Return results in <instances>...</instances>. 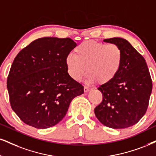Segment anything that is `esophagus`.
<instances>
[{
    "instance_id": "esophagus-1",
    "label": "esophagus",
    "mask_w": 156,
    "mask_h": 156,
    "mask_svg": "<svg viewBox=\"0 0 156 156\" xmlns=\"http://www.w3.org/2000/svg\"><path fill=\"white\" fill-rule=\"evenodd\" d=\"M84 93H87V92L90 91V88L87 87V86H84Z\"/></svg>"
}]
</instances>
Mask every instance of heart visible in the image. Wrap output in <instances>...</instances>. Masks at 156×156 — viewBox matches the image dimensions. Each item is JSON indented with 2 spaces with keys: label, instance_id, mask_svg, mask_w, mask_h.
I'll return each instance as SVG.
<instances>
[{
  "label": "heart",
  "instance_id": "heart-1",
  "mask_svg": "<svg viewBox=\"0 0 156 156\" xmlns=\"http://www.w3.org/2000/svg\"><path fill=\"white\" fill-rule=\"evenodd\" d=\"M74 52L66 55L65 63L75 81H80L87 71L88 82L105 84L116 78L122 68L123 51L116 44L87 40L76 46Z\"/></svg>",
  "mask_w": 156,
  "mask_h": 156
}]
</instances>
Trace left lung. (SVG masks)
Segmentation results:
<instances>
[{
	"mask_svg": "<svg viewBox=\"0 0 156 156\" xmlns=\"http://www.w3.org/2000/svg\"><path fill=\"white\" fill-rule=\"evenodd\" d=\"M103 41L122 49L123 63L116 78L98 88L103 101L95 108V116L108 127H129L147 111L153 86L151 75L145 58L127 40L113 37Z\"/></svg>",
	"mask_w": 156,
	"mask_h": 156,
	"instance_id": "obj_1",
	"label": "left lung"
}]
</instances>
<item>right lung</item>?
<instances>
[{
	"label": "right lung",
	"mask_w": 156,
	"mask_h": 156,
	"mask_svg": "<svg viewBox=\"0 0 156 156\" xmlns=\"http://www.w3.org/2000/svg\"><path fill=\"white\" fill-rule=\"evenodd\" d=\"M76 43L70 38L43 37L17 54L7 79L13 111L37 129L55 126L84 87L69 76L65 59Z\"/></svg>",
	"instance_id": "add662e5"
}]
</instances>
